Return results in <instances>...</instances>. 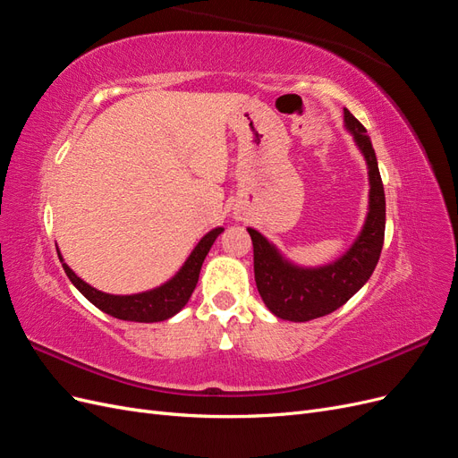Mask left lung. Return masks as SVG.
I'll use <instances>...</instances> for the list:
<instances>
[{
    "label": "left lung",
    "instance_id": "1",
    "mask_svg": "<svg viewBox=\"0 0 458 458\" xmlns=\"http://www.w3.org/2000/svg\"><path fill=\"white\" fill-rule=\"evenodd\" d=\"M345 128L363 152L369 168V214L352 248L323 267H298L256 229L248 227L254 244V276L258 293L273 315L303 323L342 308L377 267L386 229V197L377 155L363 123L344 108Z\"/></svg>",
    "mask_w": 458,
    "mask_h": 458
}]
</instances>
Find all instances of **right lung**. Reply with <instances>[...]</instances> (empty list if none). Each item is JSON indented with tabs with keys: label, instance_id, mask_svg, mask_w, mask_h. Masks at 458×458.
<instances>
[{
	"label": "right lung",
	"instance_id": "1",
	"mask_svg": "<svg viewBox=\"0 0 458 458\" xmlns=\"http://www.w3.org/2000/svg\"><path fill=\"white\" fill-rule=\"evenodd\" d=\"M224 233V227L212 229L200 239V242L195 246V250L191 252L183 267L179 269L168 283H164L158 288L147 290V293L131 294V296H114L106 294L89 286L86 281H81L80 276L66 266L63 261V256L59 254V259L63 261V269L72 284L84 294L95 308L101 311L113 315L122 321H135V323H158L165 321V318L174 317L177 311L185 308L189 301L192 290H195L199 283L200 267L204 263V258L210 252L214 241ZM59 252V250H57Z\"/></svg>",
	"mask_w": 458,
	"mask_h": 458
}]
</instances>
